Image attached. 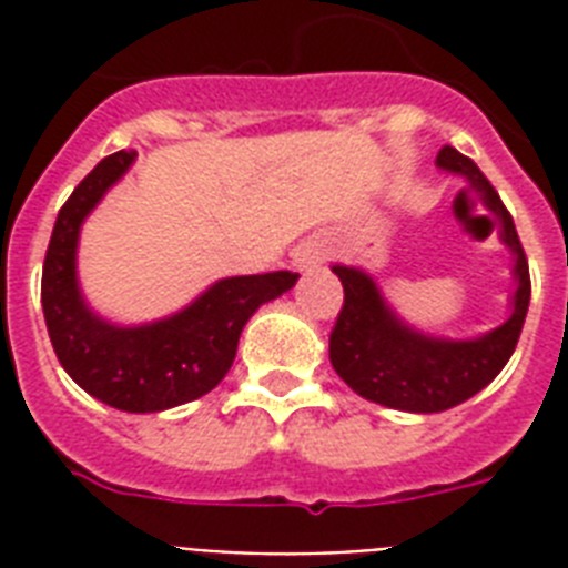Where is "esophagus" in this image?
<instances>
[{
	"label": "esophagus",
	"mask_w": 568,
	"mask_h": 568,
	"mask_svg": "<svg viewBox=\"0 0 568 568\" xmlns=\"http://www.w3.org/2000/svg\"><path fill=\"white\" fill-rule=\"evenodd\" d=\"M321 262H324V250L312 247V244H306V247H297V253H294V265L301 267V271L318 267Z\"/></svg>",
	"instance_id": "obj_1"
}]
</instances>
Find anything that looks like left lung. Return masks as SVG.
I'll list each match as a JSON object with an SVG mask.
<instances>
[{
	"instance_id": "1",
	"label": "left lung",
	"mask_w": 568,
	"mask_h": 568,
	"mask_svg": "<svg viewBox=\"0 0 568 568\" xmlns=\"http://www.w3.org/2000/svg\"><path fill=\"white\" fill-rule=\"evenodd\" d=\"M436 164L480 191L486 209L498 217L501 241L516 253V294L510 318L501 327L489 329L486 336L454 342L424 336L404 324L365 271L333 265V274L345 285V303L329 333V363L356 395L404 413H442L489 386L519 345L530 303L528 258L498 191L480 168L454 146H442Z\"/></svg>"
}]
</instances>
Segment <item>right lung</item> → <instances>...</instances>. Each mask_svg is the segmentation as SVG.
Wrapping results in <instances>:
<instances>
[{
  "instance_id": "add662e5",
  "label": "right lung",
  "mask_w": 568,
  "mask_h": 568,
  "mask_svg": "<svg viewBox=\"0 0 568 568\" xmlns=\"http://www.w3.org/2000/svg\"><path fill=\"white\" fill-rule=\"evenodd\" d=\"M135 155L120 150L102 159L61 205L43 258L40 303L58 363L88 395L123 413H162L203 397L226 377L250 315L288 292L297 274L226 276L176 315L141 327L100 318L75 276L79 230Z\"/></svg>"
}]
</instances>
